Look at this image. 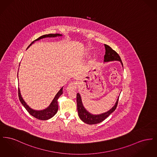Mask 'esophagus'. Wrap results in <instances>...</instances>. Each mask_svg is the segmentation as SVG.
Returning <instances> with one entry per match:
<instances>
[{
  "instance_id": "obj_1",
  "label": "esophagus",
  "mask_w": 157,
  "mask_h": 157,
  "mask_svg": "<svg viewBox=\"0 0 157 157\" xmlns=\"http://www.w3.org/2000/svg\"><path fill=\"white\" fill-rule=\"evenodd\" d=\"M76 88H77V83L76 82H71L67 85V91H70V90H76Z\"/></svg>"
}]
</instances>
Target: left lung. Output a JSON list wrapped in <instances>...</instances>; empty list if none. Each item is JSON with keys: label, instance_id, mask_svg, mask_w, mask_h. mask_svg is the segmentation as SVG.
I'll return each instance as SVG.
<instances>
[{"label": "left lung", "instance_id": "obj_1", "mask_svg": "<svg viewBox=\"0 0 157 157\" xmlns=\"http://www.w3.org/2000/svg\"><path fill=\"white\" fill-rule=\"evenodd\" d=\"M104 46L105 48L104 62L118 60L121 62L123 66L120 55L117 53V52H115L114 50H113L109 46L105 45V44ZM118 100H119V98H118L115 105L108 112H105L104 113H102L100 115H92L90 113V112H88L85 109V108L83 107L82 104V100H81L80 94L78 93L76 95V102H77V109H78L79 117L83 122L88 124L92 125V124H96L100 123L104 120H105L108 117H109V115L115 110L118 105Z\"/></svg>", "mask_w": 157, "mask_h": 157}]
</instances>
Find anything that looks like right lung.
Masks as SVG:
<instances>
[{"mask_svg":"<svg viewBox=\"0 0 157 157\" xmlns=\"http://www.w3.org/2000/svg\"><path fill=\"white\" fill-rule=\"evenodd\" d=\"M62 36V35L57 34V33H56V34H51H51H48V35H42V36L38 37L34 41H36V40L41 39L42 38H45V37H56V36ZM34 41L32 42L30 45H29L28 48L34 42ZM62 93H63V87L57 93L55 97L54 98V99H53L52 103L49 106V107H48L46 109H45L44 110L35 111V110H33V109H31L30 107L26 104V102L24 101V100L23 99L22 97L21 96L19 88H18V96H19V100H20L21 102L22 103V104L23 105V106L25 108V109L28 111V112H29L32 116H33L35 118L40 120H49V119H50V118L53 117L56 113V112L58 111V98H59L60 96L62 94Z\"/></svg>","mask_w":157,"mask_h":157,"instance_id":"1","label":"right lung"}]
</instances>
